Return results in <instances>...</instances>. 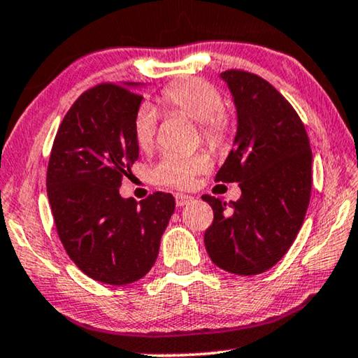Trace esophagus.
<instances>
[{
    "mask_svg": "<svg viewBox=\"0 0 358 358\" xmlns=\"http://www.w3.org/2000/svg\"><path fill=\"white\" fill-rule=\"evenodd\" d=\"M189 202H192V197H190V195L176 194V205H178V207H184V205H187Z\"/></svg>",
    "mask_w": 358,
    "mask_h": 358,
    "instance_id": "1",
    "label": "esophagus"
}]
</instances>
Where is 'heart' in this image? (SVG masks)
Returning <instances> with one entry per match:
<instances>
[{
    "label": "heart",
    "instance_id": "1",
    "mask_svg": "<svg viewBox=\"0 0 358 358\" xmlns=\"http://www.w3.org/2000/svg\"><path fill=\"white\" fill-rule=\"evenodd\" d=\"M161 102L171 112L187 115L199 122L203 140L213 148H223L233 134V117L223 106L218 87L202 78L173 83L161 92ZM135 140L140 148L148 150L153 145L158 130V114L151 106H141L134 122ZM212 159L207 153L164 155L153 169L156 182L173 187H190L194 178L210 169Z\"/></svg>",
    "mask_w": 358,
    "mask_h": 358
}]
</instances>
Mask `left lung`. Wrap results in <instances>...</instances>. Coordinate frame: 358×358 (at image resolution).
Masks as SVG:
<instances>
[{
	"label": "left lung",
	"instance_id": "8db88e82",
	"mask_svg": "<svg viewBox=\"0 0 358 358\" xmlns=\"http://www.w3.org/2000/svg\"><path fill=\"white\" fill-rule=\"evenodd\" d=\"M238 115L227 161L215 180L238 182L236 202L203 195L213 223L203 241L215 266L257 275L275 266L295 241L311 195V148L305 125L285 97L261 76L223 71Z\"/></svg>",
	"mask_w": 358,
	"mask_h": 358
}]
</instances>
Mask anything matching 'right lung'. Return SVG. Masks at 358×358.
<instances>
[{
    "label": "right lung",
    "mask_w": 358,
    "mask_h": 358,
    "mask_svg": "<svg viewBox=\"0 0 358 358\" xmlns=\"http://www.w3.org/2000/svg\"><path fill=\"white\" fill-rule=\"evenodd\" d=\"M141 83H104L78 97L53 141L47 194L60 241L87 277L109 285L140 280L153 267L174 197L138 203L119 194L138 159L134 122Z\"/></svg>",
    "instance_id": "right-lung-1"
}]
</instances>
